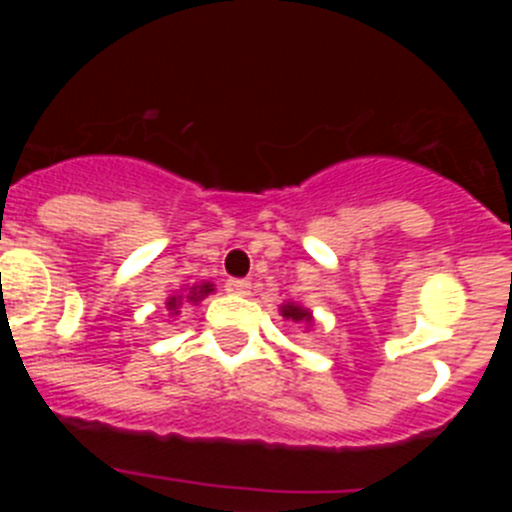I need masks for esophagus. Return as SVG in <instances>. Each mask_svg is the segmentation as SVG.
I'll return each instance as SVG.
<instances>
[{
    "label": "esophagus",
    "instance_id": "34e87169",
    "mask_svg": "<svg viewBox=\"0 0 512 512\" xmlns=\"http://www.w3.org/2000/svg\"><path fill=\"white\" fill-rule=\"evenodd\" d=\"M225 292H230V295H248V292H251V282H246V279H238V277H230L228 282H225Z\"/></svg>",
    "mask_w": 512,
    "mask_h": 512
}]
</instances>
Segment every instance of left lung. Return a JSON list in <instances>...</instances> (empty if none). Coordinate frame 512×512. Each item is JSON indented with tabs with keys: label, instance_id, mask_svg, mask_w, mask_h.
Returning <instances> with one entry per match:
<instances>
[{
	"label": "left lung",
	"instance_id": "1",
	"mask_svg": "<svg viewBox=\"0 0 512 512\" xmlns=\"http://www.w3.org/2000/svg\"><path fill=\"white\" fill-rule=\"evenodd\" d=\"M282 315L289 320H295V323L297 320H307V323H310V312L302 310V307H297V305H284Z\"/></svg>",
	"mask_w": 512,
	"mask_h": 512
}]
</instances>
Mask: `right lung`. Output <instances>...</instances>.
Listing matches in <instances>:
<instances>
[{
	"instance_id": "add662e5",
	"label": "right lung",
	"mask_w": 512,
	"mask_h": 512,
	"mask_svg": "<svg viewBox=\"0 0 512 512\" xmlns=\"http://www.w3.org/2000/svg\"><path fill=\"white\" fill-rule=\"evenodd\" d=\"M210 292H212V284H202V287H192V289H189V295L171 297V300L166 302V305H169L171 315H174V312H179V305H182V300L197 302V300H202V297H205V295H210Z\"/></svg>"
}]
</instances>
